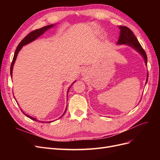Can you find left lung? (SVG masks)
Listing matches in <instances>:
<instances>
[{
	"label": "left lung",
	"instance_id": "8db88e82",
	"mask_svg": "<svg viewBox=\"0 0 160 160\" xmlns=\"http://www.w3.org/2000/svg\"><path fill=\"white\" fill-rule=\"evenodd\" d=\"M119 28L120 29V36L118 41V45L122 44H126L128 45H129L133 49H135L136 51H138L140 54L142 55V57L144 58L145 62L147 65L148 61V57L146 51L142 48V47L140 45L139 42L138 38L135 37V36L133 35V31L129 28L128 27L125 26H119ZM148 74L147 77V81L148 82Z\"/></svg>",
	"mask_w": 160,
	"mask_h": 160
}]
</instances>
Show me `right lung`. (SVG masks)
Segmentation results:
<instances>
[{
  "label": "right lung",
  "instance_id": "1",
  "mask_svg": "<svg viewBox=\"0 0 160 160\" xmlns=\"http://www.w3.org/2000/svg\"><path fill=\"white\" fill-rule=\"evenodd\" d=\"M53 26H54V25H48V26L43 27H42V28H38V29L34 30V31H31V32L28 33V35H27L25 38H24L20 42V43H19L18 45V46H17V49H16L15 52H14V57H13V59H12V61L11 65V71H10V72H11V76H12V68H13V65H14V62H15L16 58H17V55H18V52H19V51H20V50L21 49V48L22 47V46H24V45H25L28 44V43H29V42H31L33 41L34 40H35L37 38H38V37H39L40 35H41L42 34L44 33V32H45L47 29H49V28H51V27H53ZM72 85H71V86H72ZM70 88H71V87H70ZM70 88H69L68 91H67V92H69ZM67 108H66V110H65V111L64 112V113L62 115V116L65 113L66 111H67ZM21 111H22V110H21ZM22 113H23V112H22ZM23 113L25 114V115L27 116V117L29 118L30 119H32V120H34V121H37V122H42L41 121H38V120H37V119H36L35 118H32V117H31V116H29V115H28L25 114V113ZM62 116H61V118L62 117ZM50 122H49L48 123H50Z\"/></svg>",
  "mask_w": 160,
  "mask_h": 160
}]
</instances>
